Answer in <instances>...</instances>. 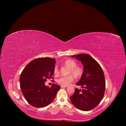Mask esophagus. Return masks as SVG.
<instances>
[{
    "label": "esophagus",
    "mask_w": 126,
    "mask_h": 126,
    "mask_svg": "<svg viewBox=\"0 0 126 126\" xmlns=\"http://www.w3.org/2000/svg\"><path fill=\"white\" fill-rule=\"evenodd\" d=\"M61 88H65V87H67V86H63V85H62L61 86Z\"/></svg>",
    "instance_id": "obj_1"
}]
</instances>
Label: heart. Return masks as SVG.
<instances>
[{"label": "heart", "instance_id": "obj_1", "mask_svg": "<svg viewBox=\"0 0 126 126\" xmlns=\"http://www.w3.org/2000/svg\"><path fill=\"white\" fill-rule=\"evenodd\" d=\"M63 64L70 69L69 73L72 74L75 77L79 78L82 75L83 73L82 68L80 67L76 66L77 63L73 60H66L64 62ZM54 73L56 75L59 74V69L57 65L54 67ZM73 80L74 79L71 75H69L67 76H62L58 79V82L62 85L67 86L69 85L71 82H72Z\"/></svg>", "mask_w": 126, "mask_h": 126}]
</instances>
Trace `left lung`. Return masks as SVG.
I'll use <instances>...</instances> for the list:
<instances>
[{"mask_svg":"<svg viewBox=\"0 0 126 126\" xmlns=\"http://www.w3.org/2000/svg\"><path fill=\"white\" fill-rule=\"evenodd\" d=\"M83 66L80 80L76 83L82 89L75 88L70 98L73 104L79 110L88 111L96 107L101 101L105 90V79L99 64L88 54L72 55Z\"/></svg>","mask_w":126,"mask_h":126,"instance_id":"obj_1","label":"left lung"}]
</instances>
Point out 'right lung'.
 <instances>
[{
  "label": "right lung",
  "mask_w": 126,
  "mask_h": 126,
  "mask_svg": "<svg viewBox=\"0 0 126 126\" xmlns=\"http://www.w3.org/2000/svg\"><path fill=\"white\" fill-rule=\"evenodd\" d=\"M55 60L49 57L37 58L29 63L21 74L22 92L28 102L33 107L48 106L54 100L61 88L55 84L50 88L45 85L47 79H53Z\"/></svg>",
  "instance_id": "add662e5"
}]
</instances>
